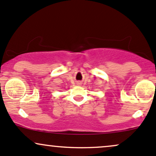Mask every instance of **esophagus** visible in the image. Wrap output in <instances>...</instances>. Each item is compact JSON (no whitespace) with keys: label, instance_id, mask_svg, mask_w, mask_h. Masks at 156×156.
<instances>
[{"label":"esophagus","instance_id":"obj_1","mask_svg":"<svg viewBox=\"0 0 156 156\" xmlns=\"http://www.w3.org/2000/svg\"><path fill=\"white\" fill-rule=\"evenodd\" d=\"M80 84H82V83H81V82L78 81V82H77V85H80Z\"/></svg>","mask_w":156,"mask_h":156}]
</instances>
